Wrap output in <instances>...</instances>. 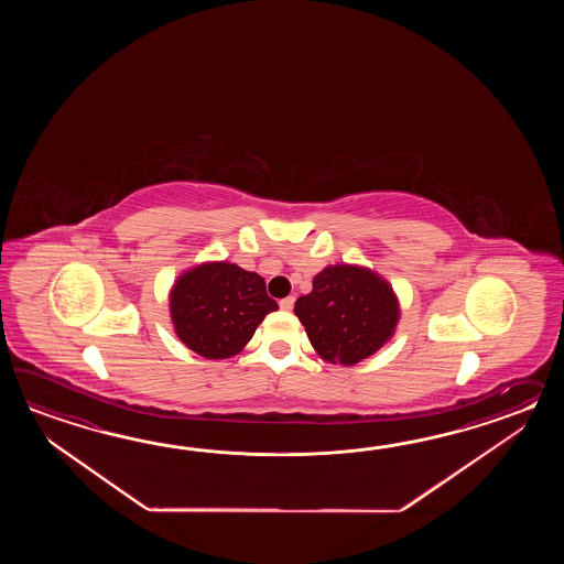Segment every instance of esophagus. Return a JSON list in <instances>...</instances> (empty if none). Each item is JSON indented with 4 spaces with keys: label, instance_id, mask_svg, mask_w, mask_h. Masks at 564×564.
<instances>
[{
    "label": "esophagus",
    "instance_id": "esophagus-1",
    "mask_svg": "<svg viewBox=\"0 0 564 564\" xmlns=\"http://www.w3.org/2000/svg\"><path fill=\"white\" fill-rule=\"evenodd\" d=\"M292 306H294V296H288V299L280 300V308H282V311H292Z\"/></svg>",
    "mask_w": 564,
    "mask_h": 564
}]
</instances>
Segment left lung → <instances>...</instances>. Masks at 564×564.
<instances>
[{
  "instance_id": "8db88e82",
  "label": "left lung",
  "mask_w": 564,
  "mask_h": 564,
  "mask_svg": "<svg viewBox=\"0 0 564 564\" xmlns=\"http://www.w3.org/2000/svg\"><path fill=\"white\" fill-rule=\"evenodd\" d=\"M294 314L318 357L352 367L395 335L401 316L395 290L365 265H326L300 296Z\"/></svg>"
}]
</instances>
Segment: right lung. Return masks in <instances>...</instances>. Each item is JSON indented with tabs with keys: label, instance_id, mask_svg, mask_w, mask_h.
<instances>
[{
	"label": "right lung",
	"instance_id": "1",
	"mask_svg": "<svg viewBox=\"0 0 564 564\" xmlns=\"http://www.w3.org/2000/svg\"><path fill=\"white\" fill-rule=\"evenodd\" d=\"M278 311L264 278L231 262L185 270L169 292V314L181 343L199 357L229 359L250 343L265 314Z\"/></svg>",
	"mask_w": 564,
	"mask_h": 564
}]
</instances>
